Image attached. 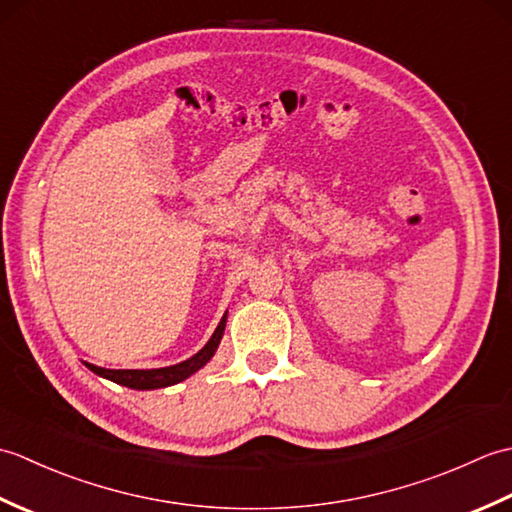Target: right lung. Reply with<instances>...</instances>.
I'll return each instance as SVG.
<instances>
[{
    "label": "right lung",
    "instance_id": "1",
    "mask_svg": "<svg viewBox=\"0 0 512 512\" xmlns=\"http://www.w3.org/2000/svg\"><path fill=\"white\" fill-rule=\"evenodd\" d=\"M224 328H226V314L222 317V321L217 323V328L213 332V336L198 354H193L187 361H182L178 365H169V367H158V369H105V367H96L92 363H85V367L94 372L96 376H103L112 383H118L129 389H160V387H169L182 383L184 378H189L191 374L198 372L206 363L211 361L213 354L217 352V345H220L222 336H224Z\"/></svg>",
    "mask_w": 512,
    "mask_h": 512
}]
</instances>
